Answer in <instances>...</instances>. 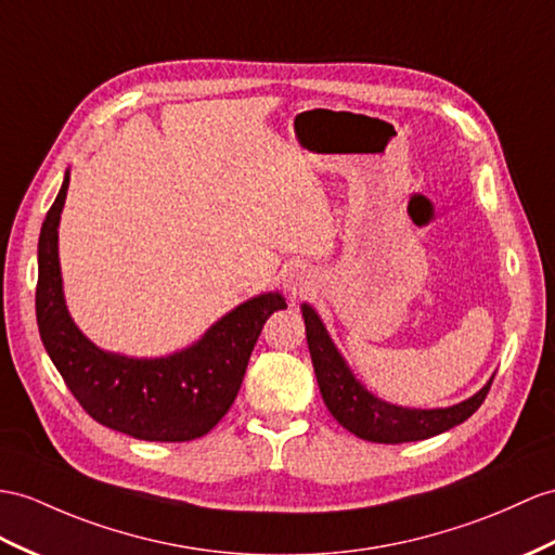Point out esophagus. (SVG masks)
<instances>
[{
  "instance_id": "esophagus-1",
  "label": "esophagus",
  "mask_w": 555,
  "mask_h": 555,
  "mask_svg": "<svg viewBox=\"0 0 555 555\" xmlns=\"http://www.w3.org/2000/svg\"><path fill=\"white\" fill-rule=\"evenodd\" d=\"M285 285H287V289L292 292V294H296V292H299L301 294V285H304V282H301V278L299 275H294V273H289L287 275V280H285Z\"/></svg>"
}]
</instances>
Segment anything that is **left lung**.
<instances>
[{
	"instance_id": "8db88e82",
	"label": "left lung",
	"mask_w": 555,
	"mask_h": 555,
	"mask_svg": "<svg viewBox=\"0 0 555 555\" xmlns=\"http://www.w3.org/2000/svg\"><path fill=\"white\" fill-rule=\"evenodd\" d=\"M306 320V339L318 386L332 416L350 434L370 442H414L450 430L476 412L488 398L492 379L476 396L444 410H408L388 404L362 388L353 372L334 348L322 320L310 306H301Z\"/></svg>"
}]
</instances>
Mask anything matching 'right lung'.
Segmentation results:
<instances>
[{
    "mask_svg": "<svg viewBox=\"0 0 555 555\" xmlns=\"http://www.w3.org/2000/svg\"><path fill=\"white\" fill-rule=\"evenodd\" d=\"M70 183L65 171L39 233L37 324L51 362L75 400L99 424L139 440L185 442L202 438L231 410L263 322L287 308L261 294L221 318L202 339L169 358L133 360L105 353L67 315L59 266V221Z\"/></svg>",
    "mask_w": 555,
    "mask_h": 555,
    "instance_id": "add662e5",
    "label": "right lung"
}]
</instances>
